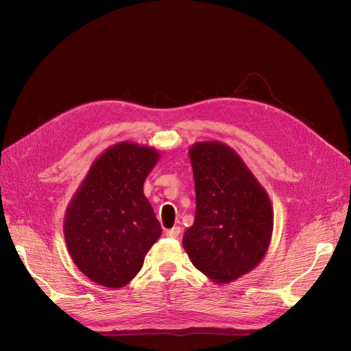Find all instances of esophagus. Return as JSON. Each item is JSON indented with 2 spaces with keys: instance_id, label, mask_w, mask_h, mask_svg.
Here are the masks:
<instances>
[{
  "instance_id": "obj_1",
  "label": "esophagus",
  "mask_w": 351,
  "mask_h": 351,
  "mask_svg": "<svg viewBox=\"0 0 351 351\" xmlns=\"http://www.w3.org/2000/svg\"><path fill=\"white\" fill-rule=\"evenodd\" d=\"M179 234H180V228L179 226H175V228H172V229H169L168 232H166V236L172 237V239H176Z\"/></svg>"
}]
</instances>
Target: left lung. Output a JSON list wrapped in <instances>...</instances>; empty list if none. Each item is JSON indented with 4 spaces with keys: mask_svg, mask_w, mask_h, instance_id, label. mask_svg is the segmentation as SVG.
Returning a JSON list of instances; mask_svg holds the SVG:
<instances>
[{
    "mask_svg": "<svg viewBox=\"0 0 351 351\" xmlns=\"http://www.w3.org/2000/svg\"><path fill=\"white\" fill-rule=\"evenodd\" d=\"M196 213L182 239L189 259L215 283H230L265 257L273 233L267 192L230 146L217 141L189 147Z\"/></svg>",
    "mask_w": 351,
    "mask_h": 351,
    "instance_id": "1",
    "label": "left lung"
}]
</instances>
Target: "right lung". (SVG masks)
I'll use <instances>...</instances> for the list:
<instances>
[{
    "instance_id": "obj_1",
    "label": "right lung",
    "mask_w": 351,
    "mask_h": 351,
    "mask_svg": "<svg viewBox=\"0 0 351 351\" xmlns=\"http://www.w3.org/2000/svg\"><path fill=\"white\" fill-rule=\"evenodd\" d=\"M159 160L155 147L115 143L101 154L73 193L64 219L75 266L105 287L119 289L143 266L162 234L143 182Z\"/></svg>"
}]
</instances>
